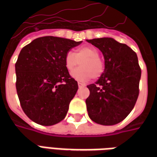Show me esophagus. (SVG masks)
Masks as SVG:
<instances>
[{"instance_id": "obj_1", "label": "esophagus", "mask_w": 157, "mask_h": 157, "mask_svg": "<svg viewBox=\"0 0 157 157\" xmlns=\"http://www.w3.org/2000/svg\"><path fill=\"white\" fill-rule=\"evenodd\" d=\"M78 86L79 87H84V86H86V85L82 83V82H81V81H78Z\"/></svg>"}]
</instances>
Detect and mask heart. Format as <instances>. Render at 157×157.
Masks as SVG:
<instances>
[{
    "mask_svg": "<svg viewBox=\"0 0 157 157\" xmlns=\"http://www.w3.org/2000/svg\"><path fill=\"white\" fill-rule=\"evenodd\" d=\"M98 48L93 45H83L75 53L69 51L65 55L64 64L67 70L71 71L81 62V67L71 71V76L79 81H87L93 77L98 79L104 71V63Z\"/></svg>",
    "mask_w": 157,
    "mask_h": 157,
    "instance_id": "obj_1",
    "label": "heart"
}]
</instances>
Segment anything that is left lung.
Masks as SVG:
<instances>
[{"mask_svg": "<svg viewBox=\"0 0 157 157\" xmlns=\"http://www.w3.org/2000/svg\"><path fill=\"white\" fill-rule=\"evenodd\" d=\"M102 51L105 69L94 84L87 86L89 117L103 125L122 121L130 113L139 94L141 68L136 53L125 44L109 37L87 40Z\"/></svg>", "mask_w": 157, "mask_h": 157, "instance_id": "left-lung-1", "label": "left lung"}]
</instances>
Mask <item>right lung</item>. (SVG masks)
Returning a JSON list of instances; mask_svg holds the SVG:
<instances>
[{"instance_id": "obj_1", "label": "right lung", "mask_w": 157, "mask_h": 157, "mask_svg": "<svg viewBox=\"0 0 157 157\" xmlns=\"http://www.w3.org/2000/svg\"><path fill=\"white\" fill-rule=\"evenodd\" d=\"M81 41L43 36L22 49L15 63L16 90L23 112L41 125L65 118L78 90L64 64L65 55Z\"/></svg>"}]
</instances>
